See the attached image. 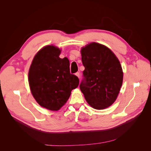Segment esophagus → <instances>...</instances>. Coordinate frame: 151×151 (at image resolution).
<instances>
[{
  "instance_id": "34e87169",
  "label": "esophagus",
  "mask_w": 151,
  "mask_h": 151,
  "mask_svg": "<svg viewBox=\"0 0 151 151\" xmlns=\"http://www.w3.org/2000/svg\"><path fill=\"white\" fill-rule=\"evenodd\" d=\"M76 76H77V77H79V78H80V73L79 72H76Z\"/></svg>"
}]
</instances>
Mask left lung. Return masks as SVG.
<instances>
[{
  "instance_id": "obj_1",
  "label": "left lung",
  "mask_w": 151,
  "mask_h": 151,
  "mask_svg": "<svg viewBox=\"0 0 151 151\" xmlns=\"http://www.w3.org/2000/svg\"><path fill=\"white\" fill-rule=\"evenodd\" d=\"M85 67L79 85L86 101L94 109L106 108L115 102L123 82L120 63L111 50L91 43L81 49Z\"/></svg>"
}]
</instances>
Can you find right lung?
Returning a JSON list of instances; mask_svg holds the SVG:
<instances>
[{
  "label": "right lung",
  "instance_id": "right-lung-1",
  "mask_svg": "<svg viewBox=\"0 0 151 151\" xmlns=\"http://www.w3.org/2000/svg\"><path fill=\"white\" fill-rule=\"evenodd\" d=\"M60 50L48 45L41 49L31 65L28 80L31 93L41 106L58 110L69 98L79 80L70 73L67 57H59Z\"/></svg>",
  "mask_w": 151,
  "mask_h": 151
}]
</instances>
